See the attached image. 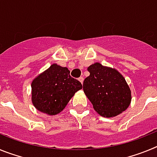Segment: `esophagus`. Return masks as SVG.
<instances>
[{
    "label": "esophagus",
    "mask_w": 157,
    "mask_h": 157,
    "mask_svg": "<svg viewBox=\"0 0 157 157\" xmlns=\"http://www.w3.org/2000/svg\"><path fill=\"white\" fill-rule=\"evenodd\" d=\"M83 80H84V78H83V77L78 78V81H79L80 82L82 83H82H83Z\"/></svg>",
    "instance_id": "1"
}]
</instances>
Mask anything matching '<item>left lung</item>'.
I'll use <instances>...</instances> for the list:
<instances>
[{
  "instance_id": "left-lung-1",
  "label": "left lung",
  "mask_w": 157,
  "mask_h": 157,
  "mask_svg": "<svg viewBox=\"0 0 157 157\" xmlns=\"http://www.w3.org/2000/svg\"><path fill=\"white\" fill-rule=\"evenodd\" d=\"M83 91L94 109L103 117H114L129 107L131 91L125 78L114 68L95 63L87 68Z\"/></svg>"
}]
</instances>
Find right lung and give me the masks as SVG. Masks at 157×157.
Returning a JSON list of instances; mask_svg holds the SVG:
<instances>
[{
    "mask_svg": "<svg viewBox=\"0 0 157 157\" xmlns=\"http://www.w3.org/2000/svg\"><path fill=\"white\" fill-rule=\"evenodd\" d=\"M32 103L45 114L54 116L63 110L71 98L82 88L67 67L53 63L31 82Z\"/></svg>",
    "mask_w": 157,
    "mask_h": 157,
    "instance_id": "add662e5",
    "label": "right lung"
}]
</instances>
